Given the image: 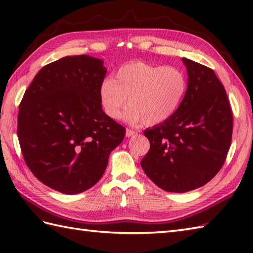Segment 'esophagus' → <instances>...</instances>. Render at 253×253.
Instances as JSON below:
<instances>
[{"mask_svg":"<svg viewBox=\"0 0 253 253\" xmlns=\"http://www.w3.org/2000/svg\"><path fill=\"white\" fill-rule=\"evenodd\" d=\"M137 133H138V131H136V130L127 129V130H126V137H132V136L137 135Z\"/></svg>","mask_w":253,"mask_h":253,"instance_id":"obj_1","label":"esophagus"}]
</instances>
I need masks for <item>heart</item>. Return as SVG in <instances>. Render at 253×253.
<instances>
[{"label":"heart","mask_w":253,"mask_h":253,"mask_svg":"<svg viewBox=\"0 0 253 253\" xmlns=\"http://www.w3.org/2000/svg\"><path fill=\"white\" fill-rule=\"evenodd\" d=\"M187 88V77L180 68L133 61L118 68L114 79L103 80L100 99L112 120H120L128 98L126 120L155 125L175 114Z\"/></svg>","instance_id":"b5f03b06"}]
</instances>
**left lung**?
I'll use <instances>...</instances> for the list:
<instances>
[{
	"mask_svg": "<svg viewBox=\"0 0 253 253\" xmlns=\"http://www.w3.org/2000/svg\"><path fill=\"white\" fill-rule=\"evenodd\" d=\"M188 74L184 101L175 114L144 130L150 150L144 173L161 189L186 192L215 176L232 143L233 112L213 69L182 58Z\"/></svg>",
	"mask_w": 253,
	"mask_h": 253,
	"instance_id": "8db88e82",
	"label": "left lung"
}]
</instances>
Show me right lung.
I'll list each match as a JSON object with an SVG mask.
<instances>
[{
  "instance_id": "add662e5",
  "label": "right lung",
  "mask_w": 253,
  "mask_h": 253,
  "mask_svg": "<svg viewBox=\"0 0 253 253\" xmlns=\"http://www.w3.org/2000/svg\"><path fill=\"white\" fill-rule=\"evenodd\" d=\"M106 68L89 55L42 67L20 102L17 136L31 173L56 191L75 195L98 182L126 129L102 110Z\"/></svg>"
}]
</instances>
